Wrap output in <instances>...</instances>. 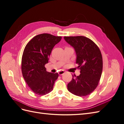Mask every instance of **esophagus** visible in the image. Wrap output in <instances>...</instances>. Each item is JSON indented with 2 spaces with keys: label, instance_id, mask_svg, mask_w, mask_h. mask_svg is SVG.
I'll return each instance as SVG.
<instances>
[{
  "label": "esophagus",
  "instance_id": "obj_1",
  "mask_svg": "<svg viewBox=\"0 0 124 124\" xmlns=\"http://www.w3.org/2000/svg\"><path fill=\"white\" fill-rule=\"evenodd\" d=\"M65 73V71L63 70H61V71H59L58 72V74L59 75H60V76H62V75L63 74Z\"/></svg>",
  "mask_w": 124,
  "mask_h": 124
}]
</instances>
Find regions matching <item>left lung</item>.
<instances>
[{"label":"left lung","mask_w":124,"mask_h":124,"mask_svg":"<svg viewBox=\"0 0 124 124\" xmlns=\"http://www.w3.org/2000/svg\"><path fill=\"white\" fill-rule=\"evenodd\" d=\"M77 54V68L80 70L78 76L73 75L67 85L73 94L83 97L94 91L98 86L102 72V57L98 46L90 39L84 36L64 37Z\"/></svg>","instance_id":"8db88e82"}]
</instances>
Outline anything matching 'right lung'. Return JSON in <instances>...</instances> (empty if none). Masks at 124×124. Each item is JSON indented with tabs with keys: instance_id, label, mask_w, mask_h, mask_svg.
Here are the masks:
<instances>
[{
	"instance_id": "1",
	"label": "right lung",
	"mask_w": 124,
	"mask_h": 124,
	"mask_svg": "<svg viewBox=\"0 0 124 124\" xmlns=\"http://www.w3.org/2000/svg\"><path fill=\"white\" fill-rule=\"evenodd\" d=\"M61 36L48 33L37 35L26 44L22 58V72L26 83L36 94L43 96L53 91L58 73L47 72L52 49L61 40Z\"/></svg>"
}]
</instances>
